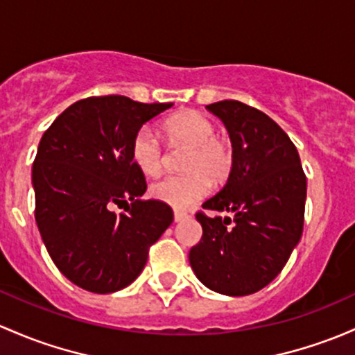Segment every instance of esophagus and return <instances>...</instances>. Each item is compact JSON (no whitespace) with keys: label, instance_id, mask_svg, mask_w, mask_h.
<instances>
[{"label":"esophagus","instance_id":"34e87169","mask_svg":"<svg viewBox=\"0 0 355 355\" xmlns=\"http://www.w3.org/2000/svg\"><path fill=\"white\" fill-rule=\"evenodd\" d=\"M173 218H175V221H184V219H187L189 218V214L187 212H184V211H177V209H175V212H173Z\"/></svg>","mask_w":355,"mask_h":355}]
</instances>
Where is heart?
<instances>
[{
    "label": "heart",
    "instance_id": "b5f03b06",
    "mask_svg": "<svg viewBox=\"0 0 355 355\" xmlns=\"http://www.w3.org/2000/svg\"><path fill=\"white\" fill-rule=\"evenodd\" d=\"M168 141L187 146L182 168L185 173L168 175L149 189L151 196L162 202L184 209L202 200L211 192L212 182L223 184L234 166V151L227 141L218 137L216 124L200 112H180L163 125ZM130 159L148 177L162 173L165 153L158 136L149 125L136 130L130 141Z\"/></svg>",
    "mask_w": 355,
    "mask_h": 355
}]
</instances>
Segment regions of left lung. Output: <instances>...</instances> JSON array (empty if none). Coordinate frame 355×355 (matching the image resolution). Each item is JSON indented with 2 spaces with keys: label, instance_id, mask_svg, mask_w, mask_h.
<instances>
[{
  "label": "left lung",
  "instance_id": "left-lung-1",
  "mask_svg": "<svg viewBox=\"0 0 355 355\" xmlns=\"http://www.w3.org/2000/svg\"><path fill=\"white\" fill-rule=\"evenodd\" d=\"M206 109L225 122L234 166L225 187L196 214L202 238L189 260L209 289L248 296L281 274L303 234L306 175L294 143L267 114L238 100Z\"/></svg>",
  "mask_w": 355,
  "mask_h": 355
}]
</instances>
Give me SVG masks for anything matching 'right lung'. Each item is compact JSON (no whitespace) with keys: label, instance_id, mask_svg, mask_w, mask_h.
I'll use <instances>...</instances> for the list:
<instances>
[{"label":"right lung","instance_id":"obj_1","mask_svg":"<svg viewBox=\"0 0 355 355\" xmlns=\"http://www.w3.org/2000/svg\"><path fill=\"white\" fill-rule=\"evenodd\" d=\"M170 107L88 96L40 139L32 166L35 221L52 262L81 289L109 294L129 286L173 221L168 204L141 199L146 178L130 159L136 130Z\"/></svg>","mask_w":355,"mask_h":355}]
</instances>
